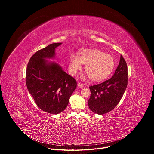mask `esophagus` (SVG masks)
I'll return each mask as SVG.
<instances>
[{
  "label": "esophagus",
  "instance_id": "obj_1",
  "mask_svg": "<svg viewBox=\"0 0 154 154\" xmlns=\"http://www.w3.org/2000/svg\"><path fill=\"white\" fill-rule=\"evenodd\" d=\"M77 86L79 88H83V86H84V85H83V84H82V83H77Z\"/></svg>",
  "mask_w": 154,
  "mask_h": 154
}]
</instances>
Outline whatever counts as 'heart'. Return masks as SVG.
<instances>
[{"label": "heart", "instance_id": "obj_1", "mask_svg": "<svg viewBox=\"0 0 154 154\" xmlns=\"http://www.w3.org/2000/svg\"><path fill=\"white\" fill-rule=\"evenodd\" d=\"M85 64V71L94 82H100L106 79L113 72L115 63L113 57L97 49H85L80 51L77 55L69 57V71L75 75Z\"/></svg>", "mask_w": 154, "mask_h": 154}]
</instances>
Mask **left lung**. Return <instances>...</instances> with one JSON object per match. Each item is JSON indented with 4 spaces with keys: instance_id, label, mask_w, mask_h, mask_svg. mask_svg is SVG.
<instances>
[{
    "instance_id": "obj_1",
    "label": "left lung",
    "mask_w": 154,
    "mask_h": 154,
    "mask_svg": "<svg viewBox=\"0 0 154 154\" xmlns=\"http://www.w3.org/2000/svg\"><path fill=\"white\" fill-rule=\"evenodd\" d=\"M127 63L122 55L113 77L102 83L90 86L91 96L88 106L98 115H103L113 109L121 100L127 86Z\"/></svg>"
}]
</instances>
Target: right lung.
<instances>
[{
	"mask_svg": "<svg viewBox=\"0 0 154 154\" xmlns=\"http://www.w3.org/2000/svg\"><path fill=\"white\" fill-rule=\"evenodd\" d=\"M61 42L53 43L32 56L26 70V85L37 106L50 114H58L67 107L76 89L75 79L60 66L46 59L54 58L55 49Z\"/></svg>",
	"mask_w": 154,
	"mask_h": 154,
	"instance_id": "1",
	"label": "right lung"
}]
</instances>
